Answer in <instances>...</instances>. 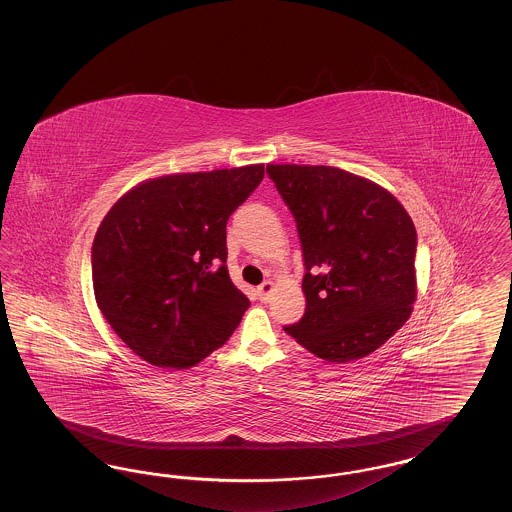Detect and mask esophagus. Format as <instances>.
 I'll return each instance as SVG.
<instances>
[{
  "mask_svg": "<svg viewBox=\"0 0 512 512\" xmlns=\"http://www.w3.org/2000/svg\"><path fill=\"white\" fill-rule=\"evenodd\" d=\"M274 290V286H272V282H263L259 288H257V295H259V299L263 301V303H267L268 299H270V293Z\"/></svg>",
  "mask_w": 512,
  "mask_h": 512,
  "instance_id": "1",
  "label": "esophagus"
}]
</instances>
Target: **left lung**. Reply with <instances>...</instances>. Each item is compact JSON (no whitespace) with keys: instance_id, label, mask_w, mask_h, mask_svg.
Instances as JSON below:
<instances>
[{"instance_id":"left-lung-1","label":"left lung","mask_w":512,"mask_h":512,"mask_svg":"<svg viewBox=\"0 0 512 512\" xmlns=\"http://www.w3.org/2000/svg\"><path fill=\"white\" fill-rule=\"evenodd\" d=\"M303 251L305 313L284 332L330 363L363 359L407 322L416 230L378 184L336 167L268 165Z\"/></svg>"}]
</instances>
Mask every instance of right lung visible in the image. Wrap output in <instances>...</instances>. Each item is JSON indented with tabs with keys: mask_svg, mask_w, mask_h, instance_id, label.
<instances>
[{
	"mask_svg": "<svg viewBox=\"0 0 512 512\" xmlns=\"http://www.w3.org/2000/svg\"><path fill=\"white\" fill-rule=\"evenodd\" d=\"M265 165L169 174L132 188L92 245L99 311L153 366L190 368L238 328L249 299L226 267V224Z\"/></svg>",
	"mask_w": 512,
	"mask_h": 512,
	"instance_id": "obj_1",
	"label": "right lung"
}]
</instances>
